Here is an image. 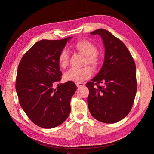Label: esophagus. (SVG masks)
<instances>
[{
  "mask_svg": "<svg viewBox=\"0 0 154 154\" xmlns=\"http://www.w3.org/2000/svg\"><path fill=\"white\" fill-rule=\"evenodd\" d=\"M76 85L77 87H83L85 85V84L83 83H76Z\"/></svg>",
  "mask_w": 154,
  "mask_h": 154,
  "instance_id": "1",
  "label": "esophagus"
}]
</instances>
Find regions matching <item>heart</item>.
Here are the masks:
<instances>
[{"label":"heart","mask_w":154,"mask_h":154,"mask_svg":"<svg viewBox=\"0 0 154 154\" xmlns=\"http://www.w3.org/2000/svg\"><path fill=\"white\" fill-rule=\"evenodd\" d=\"M75 49L85 56V64H89L96 68L98 66L99 58L97 57L96 46L91 42L86 40L78 41L74 45ZM58 62L59 66L62 69L66 68L69 64V53L66 49H63L60 53ZM92 74V69L89 66H86L82 69H72L65 74V80L76 83H80L89 78Z\"/></svg>","instance_id":"obj_1"}]
</instances>
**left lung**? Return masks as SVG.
Instances as JSON below:
<instances>
[{"instance_id":"obj_1","label":"left lung","mask_w":154,"mask_h":154,"mask_svg":"<svg viewBox=\"0 0 154 154\" xmlns=\"http://www.w3.org/2000/svg\"><path fill=\"white\" fill-rule=\"evenodd\" d=\"M91 34L101 36L105 58L98 74L86 83L88 110L100 122L114 123L132 109L137 87L136 64L123 42L109 31L98 29Z\"/></svg>"}]
</instances>
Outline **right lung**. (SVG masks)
Returning a JSON list of instances; mask_svg holds the SVG:
<instances>
[{
	"label": "right lung",
	"mask_w": 154,
	"mask_h": 154,
	"mask_svg": "<svg viewBox=\"0 0 154 154\" xmlns=\"http://www.w3.org/2000/svg\"><path fill=\"white\" fill-rule=\"evenodd\" d=\"M71 38L37 42L18 65L15 87L19 103L31 122L42 128L61 125L71 112V99L77 87L71 81L58 84L62 73L58 62Z\"/></svg>",
	"instance_id": "obj_1"
}]
</instances>
